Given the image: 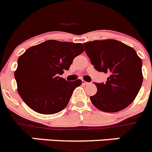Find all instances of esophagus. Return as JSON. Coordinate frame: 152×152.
Instances as JSON below:
<instances>
[{
  "label": "esophagus",
  "mask_w": 152,
  "mask_h": 152,
  "mask_svg": "<svg viewBox=\"0 0 152 152\" xmlns=\"http://www.w3.org/2000/svg\"><path fill=\"white\" fill-rule=\"evenodd\" d=\"M83 85H86V86H87V85H89V84H90V83H87V82H86V81L83 80Z\"/></svg>",
  "instance_id": "1"
}]
</instances>
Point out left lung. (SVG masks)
Returning a JSON list of instances; mask_svg holds the SVG:
<instances>
[{"label":"left lung","instance_id":"1","mask_svg":"<svg viewBox=\"0 0 152 152\" xmlns=\"http://www.w3.org/2000/svg\"><path fill=\"white\" fill-rule=\"evenodd\" d=\"M83 45L94 67L110 74L105 84L95 83L97 91L90 97L91 103L106 113L127 108L142 86V59L133 48L115 39L90 41Z\"/></svg>","mask_w":152,"mask_h":152}]
</instances>
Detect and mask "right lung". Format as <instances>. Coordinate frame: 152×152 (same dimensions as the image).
Here are the masks:
<instances>
[{
  "instance_id": "right-lung-1",
  "label": "right lung",
  "mask_w": 152,
  "mask_h": 152,
  "mask_svg": "<svg viewBox=\"0 0 152 152\" xmlns=\"http://www.w3.org/2000/svg\"><path fill=\"white\" fill-rule=\"evenodd\" d=\"M84 50L82 43L50 39L31 46L19 56L14 74L17 90L31 110L52 115L66 107L82 80L68 82L59 75L68 70L74 58Z\"/></svg>"
}]
</instances>
